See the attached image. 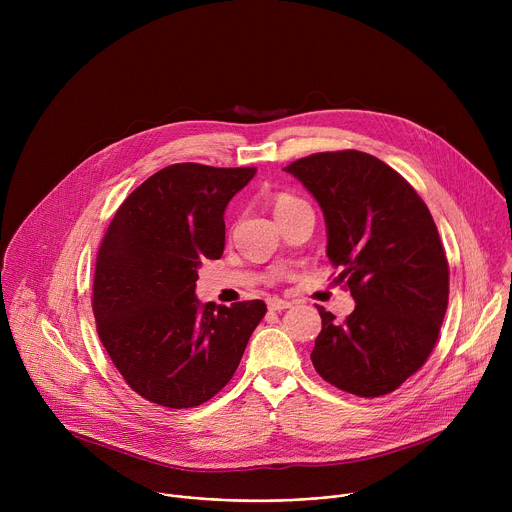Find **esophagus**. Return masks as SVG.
<instances>
[{
	"instance_id": "esophagus-1",
	"label": "esophagus",
	"mask_w": 512,
	"mask_h": 512,
	"mask_svg": "<svg viewBox=\"0 0 512 512\" xmlns=\"http://www.w3.org/2000/svg\"><path fill=\"white\" fill-rule=\"evenodd\" d=\"M267 308H269V310H273V312H281V310L291 308V302H285V300H277V298H273V300H269V302H267Z\"/></svg>"
}]
</instances>
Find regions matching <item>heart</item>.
I'll list each match as a JSON object with an SVG mask.
<instances>
[{
  "label": "heart",
  "instance_id": "b5f03b06",
  "mask_svg": "<svg viewBox=\"0 0 512 512\" xmlns=\"http://www.w3.org/2000/svg\"><path fill=\"white\" fill-rule=\"evenodd\" d=\"M298 204H304L300 198H296V196H291V194H287V192H281V194H277L275 198H273V212H275V216L277 214H281V212H285V210H289V208H294V206H298Z\"/></svg>",
  "mask_w": 512,
  "mask_h": 512
}]
</instances>
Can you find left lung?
<instances>
[{"label": "left lung", "instance_id": "1", "mask_svg": "<svg viewBox=\"0 0 512 512\" xmlns=\"http://www.w3.org/2000/svg\"><path fill=\"white\" fill-rule=\"evenodd\" d=\"M318 200L326 255L356 306L340 324L318 306L316 373L356 397H381L415 375L440 334L450 296L448 259L429 208L379 158L322 152L283 168Z\"/></svg>", "mask_w": 512, "mask_h": 512}]
</instances>
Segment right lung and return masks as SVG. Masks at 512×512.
Masks as SVG:
<instances>
[{"instance_id": "obj_1", "label": "right lung", "mask_w": 512, "mask_h": 512, "mask_svg": "<svg viewBox=\"0 0 512 512\" xmlns=\"http://www.w3.org/2000/svg\"><path fill=\"white\" fill-rule=\"evenodd\" d=\"M255 168L174 164L139 184L101 241L93 281L99 338L125 383L170 409L202 405L235 375L261 300L200 304L198 267L225 251L229 200Z\"/></svg>"}]
</instances>
